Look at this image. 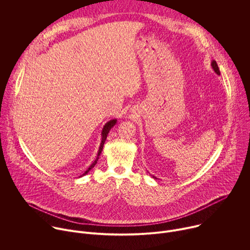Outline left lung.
Returning <instances> with one entry per match:
<instances>
[{"mask_svg": "<svg viewBox=\"0 0 250 250\" xmlns=\"http://www.w3.org/2000/svg\"><path fill=\"white\" fill-rule=\"evenodd\" d=\"M210 65H211V68H212V70L215 71V72L218 74V75H221V72H220V69H219V66H218V64H217V62L215 61V60H212L211 61V63H210ZM154 179L156 177H154V176H152Z\"/></svg>", "mask_w": 250, "mask_h": 250, "instance_id": "8db88e82", "label": "left lung"}]
</instances>
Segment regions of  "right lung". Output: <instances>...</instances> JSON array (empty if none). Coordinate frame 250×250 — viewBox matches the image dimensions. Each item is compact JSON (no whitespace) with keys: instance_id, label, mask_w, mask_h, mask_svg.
Segmentation results:
<instances>
[{"instance_id":"right-lung-1","label":"right lung","mask_w":250,"mask_h":250,"mask_svg":"<svg viewBox=\"0 0 250 250\" xmlns=\"http://www.w3.org/2000/svg\"><path fill=\"white\" fill-rule=\"evenodd\" d=\"M117 124V120L116 119H114V120H111V121H109L108 123H106L104 125V127H103V129H102V141H101V144H100V147H99V151H98V154H97V157H96V159H95V161L89 166V168L81 175V176H79V177H82V176H84V175H86L96 164H97V161H98V159H99V156H100V154H101V152H102V150H103V147H104V141H105V139H106V136H108V133L110 132V130H111V128L112 127H114V125Z\"/></svg>"}]
</instances>
